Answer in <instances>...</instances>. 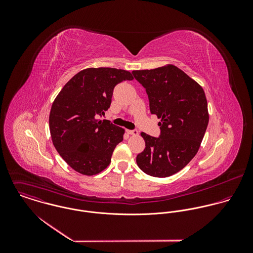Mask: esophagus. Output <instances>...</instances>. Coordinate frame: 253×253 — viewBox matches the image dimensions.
I'll list each match as a JSON object with an SVG mask.
<instances>
[{
	"mask_svg": "<svg viewBox=\"0 0 253 253\" xmlns=\"http://www.w3.org/2000/svg\"><path fill=\"white\" fill-rule=\"evenodd\" d=\"M126 133H127V134H130V135H138L137 129H132V130L126 129Z\"/></svg>",
	"mask_w": 253,
	"mask_h": 253,
	"instance_id": "1",
	"label": "esophagus"
}]
</instances>
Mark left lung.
<instances>
[{
  "mask_svg": "<svg viewBox=\"0 0 253 253\" xmlns=\"http://www.w3.org/2000/svg\"><path fill=\"white\" fill-rule=\"evenodd\" d=\"M149 99L151 114L162 119L159 137L144 132L145 149L137 155L139 169L154 177L170 176L197 154L209 125L203 87L174 65L132 71Z\"/></svg>",
  "mask_w": 253,
  "mask_h": 253,
  "instance_id": "1",
  "label": "left lung"
}]
</instances>
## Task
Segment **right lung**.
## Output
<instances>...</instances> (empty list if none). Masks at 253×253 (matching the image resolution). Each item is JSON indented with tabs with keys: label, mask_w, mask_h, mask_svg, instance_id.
<instances>
[{
	"label": "right lung",
	"mask_w": 253,
	"mask_h": 253,
	"mask_svg": "<svg viewBox=\"0 0 253 253\" xmlns=\"http://www.w3.org/2000/svg\"><path fill=\"white\" fill-rule=\"evenodd\" d=\"M116 68H87L76 74L52 103L49 130L56 151L76 171L94 175L105 169L125 129L99 120L110 108L114 87L131 81Z\"/></svg>",
	"instance_id": "obj_1"
}]
</instances>
